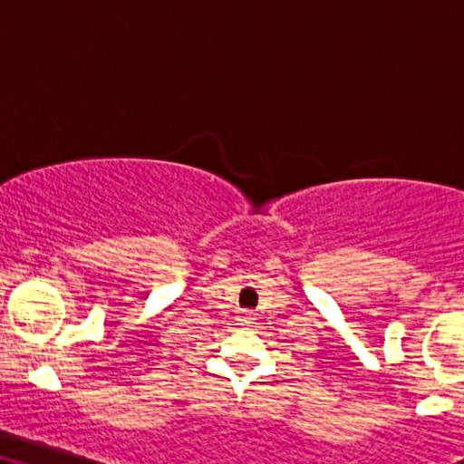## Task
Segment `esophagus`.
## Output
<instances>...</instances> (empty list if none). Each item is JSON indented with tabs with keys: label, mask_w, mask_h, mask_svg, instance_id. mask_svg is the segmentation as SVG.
Here are the masks:
<instances>
[{
	"label": "esophagus",
	"mask_w": 464,
	"mask_h": 464,
	"mask_svg": "<svg viewBox=\"0 0 464 464\" xmlns=\"http://www.w3.org/2000/svg\"><path fill=\"white\" fill-rule=\"evenodd\" d=\"M250 320H253V317H250V311H244V314L239 315V322L242 324H250Z\"/></svg>",
	"instance_id": "esophagus-1"
}]
</instances>
